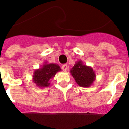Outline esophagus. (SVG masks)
Masks as SVG:
<instances>
[{"label": "esophagus", "instance_id": "34e87169", "mask_svg": "<svg viewBox=\"0 0 129 129\" xmlns=\"http://www.w3.org/2000/svg\"><path fill=\"white\" fill-rule=\"evenodd\" d=\"M68 66H67L66 64L63 65L62 67H61V69H62L63 71H64V72H66V71L68 70Z\"/></svg>", "mask_w": 129, "mask_h": 129}]
</instances>
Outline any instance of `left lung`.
I'll list each match as a JSON object with an SVG mask.
<instances>
[{
    "mask_svg": "<svg viewBox=\"0 0 129 129\" xmlns=\"http://www.w3.org/2000/svg\"><path fill=\"white\" fill-rule=\"evenodd\" d=\"M70 73L78 86L84 88L91 86L96 80V74L92 68L84 64L82 60L76 62Z\"/></svg>",
    "mask_w": 129,
    "mask_h": 129,
    "instance_id": "left-lung-1",
    "label": "left lung"
}]
</instances>
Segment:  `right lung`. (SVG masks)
Returning a JSON list of instances; mask_svg holds the SVG:
<instances>
[{
	"label": "right lung",
	"instance_id": "1",
	"mask_svg": "<svg viewBox=\"0 0 129 129\" xmlns=\"http://www.w3.org/2000/svg\"><path fill=\"white\" fill-rule=\"evenodd\" d=\"M60 71L61 68L58 64L44 62L41 68L35 70L33 72V82L39 88L48 87L50 85L51 79Z\"/></svg>",
	"mask_w": 129,
	"mask_h": 129
}]
</instances>
